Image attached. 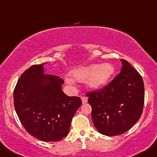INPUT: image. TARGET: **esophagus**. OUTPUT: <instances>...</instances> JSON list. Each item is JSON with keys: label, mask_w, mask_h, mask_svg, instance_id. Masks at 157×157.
<instances>
[{"label": "esophagus", "mask_w": 157, "mask_h": 157, "mask_svg": "<svg viewBox=\"0 0 157 157\" xmlns=\"http://www.w3.org/2000/svg\"><path fill=\"white\" fill-rule=\"evenodd\" d=\"M81 100H82V103H86V102H88V97L86 96H82L81 97Z\"/></svg>", "instance_id": "obj_1"}]
</instances>
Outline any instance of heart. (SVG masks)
I'll list each match as a JSON object with an SVG mask.
<instances>
[{
  "label": "heart",
  "instance_id": "b5f03b06",
  "mask_svg": "<svg viewBox=\"0 0 157 157\" xmlns=\"http://www.w3.org/2000/svg\"><path fill=\"white\" fill-rule=\"evenodd\" d=\"M113 71L114 68L110 63L91 64L73 70L71 76L79 82L87 81L90 87L97 89L107 83L113 75ZM66 81L69 85L75 83L73 79L70 77H66Z\"/></svg>",
  "mask_w": 157,
  "mask_h": 157
}]
</instances>
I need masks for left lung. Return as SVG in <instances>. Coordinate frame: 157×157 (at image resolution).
Listing matches in <instances>:
<instances>
[{"label":"left lung","mask_w":157,"mask_h":157,"mask_svg":"<svg viewBox=\"0 0 157 157\" xmlns=\"http://www.w3.org/2000/svg\"><path fill=\"white\" fill-rule=\"evenodd\" d=\"M121 61V71L109 84L86 93L92 108L94 125L100 134L106 136H117L128 131L143 111L142 77L127 60Z\"/></svg>","instance_id":"1"}]
</instances>
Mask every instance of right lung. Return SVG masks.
I'll return each mask as SVG.
<instances>
[{
  "label": "right lung",
  "instance_id": "1",
  "mask_svg": "<svg viewBox=\"0 0 157 157\" xmlns=\"http://www.w3.org/2000/svg\"><path fill=\"white\" fill-rule=\"evenodd\" d=\"M43 66L32 65L21 75L14 89V105L27 132L42 141L57 142L67 136L82 101L65 94L64 80L44 75Z\"/></svg>",
  "mask_w": 157,
  "mask_h": 157
}]
</instances>
